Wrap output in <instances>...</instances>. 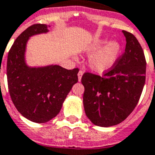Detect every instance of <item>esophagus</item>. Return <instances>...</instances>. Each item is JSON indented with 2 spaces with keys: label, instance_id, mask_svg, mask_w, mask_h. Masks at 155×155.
Returning <instances> with one entry per match:
<instances>
[{
  "label": "esophagus",
  "instance_id": "obj_1",
  "mask_svg": "<svg viewBox=\"0 0 155 155\" xmlns=\"http://www.w3.org/2000/svg\"><path fill=\"white\" fill-rule=\"evenodd\" d=\"M83 74H84V72H83L82 71H79V73H78V80H79V81H80V80H81V78H82Z\"/></svg>",
  "mask_w": 155,
  "mask_h": 155
}]
</instances>
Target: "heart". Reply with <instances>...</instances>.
<instances>
[{"label": "heart", "instance_id": "b5f03b06", "mask_svg": "<svg viewBox=\"0 0 155 155\" xmlns=\"http://www.w3.org/2000/svg\"><path fill=\"white\" fill-rule=\"evenodd\" d=\"M108 41L107 38L100 39L88 49L90 53L98 51L91 55L88 60V66L93 71L102 73L109 70L120 55L121 45L118 41Z\"/></svg>", "mask_w": 155, "mask_h": 155}]
</instances>
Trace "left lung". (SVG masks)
<instances>
[{
	"label": "left lung",
	"mask_w": 155,
	"mask_h": 155,
	"mask_svg": "<svg viewBox=\"0 0 155 155\" xmlns=\"http://www.w3.org/2000/svg\"><path fill=\"white\" fill-rule=\"evenodd\" d=\"M124 53L103 76L84 73V111L93 124L110 127L119 124L137 105L145 82L146 62L137 39L126 31Z\"/></svg>",
	"instance_id": "1"
}]
</instances>
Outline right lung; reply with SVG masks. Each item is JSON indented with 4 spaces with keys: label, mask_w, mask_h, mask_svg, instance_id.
<instances>
[{
    "label": "right lung",
    "mask_w": 155,
    "mask_h": 155,
    "mask_svg": "<svg viewBox=\"0 0 155 155\" xmlns=\"http://www.w3.org/2000/svg\"><path fill=\"white\" fill-rule=\"evenodd\" d=\"M49 31L45 24H34L20 34L7 59L9 93L18 111L35 123H46L58 115L72 86L78 82L79 69L58 65L31 67L25 61L26 45L31 36Z\"/></svg>",
    "instance_id": "add662e5"
}]
</instances>
